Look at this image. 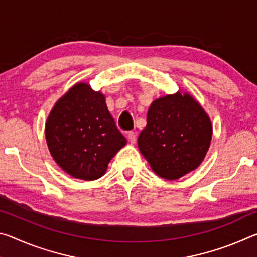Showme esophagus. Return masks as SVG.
<instances>
[{
  "label": "esophagus",
  "instance_id": "34e87169",
  "mask_svg": "<svg viewBox=\"0 0 257 257\" xmlns=\"http://www.w3.org/2000/svg\"><path fill=\"white\" fill-rule=\"evenodd\" d=\"M127 137L132 144H135V143H136V133L129 132V133H127Z\"/></svg>",
  "mask_w": 257,
  "mask_h": 257
}]
</instances>
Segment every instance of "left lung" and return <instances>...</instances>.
Wrapping results in <instances>:
<instances>
[{
	"label": "left lung",
	"mask_w": 257,
	"mask_h": 257,
	"mask_svg": "<svg viewBox=\"0 0 257 257\" xmlns=\"http://www.w3.org/2000/svg\"><path fill=\"white\" fill-rule=\"evenodd\" d=\"M211 139L212 123L201 104L177 92L151 104L138 147L156 175L176 180L199 167Z\"/></svg>",
	"instance_id": "left-lung-1"
}]
</instances>
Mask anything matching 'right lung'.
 <instances>
[{
  "instance_id": "obj_1",
  "label": "right lung",
  "mask_w": 257,
  "mask_h": 257,
  "mask_svg": "<svg viewBox=\"0 0 257 257\" xmlns=\"http://www.w3.org/2000/svg\"><path fill=\"white\" fill-rule=\"evenodd\" d=\"M52 158L64 172L82 180H96L127 139L116 128L105 96L86 82H78L59 98L45 124Z\"/></svg>"
}]
</instances>
